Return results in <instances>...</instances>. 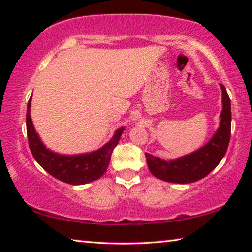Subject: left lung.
Instances as JSON below:
<instances>
[{
  "label": "left lung",
  "mask_w": 252,
  "mask_h": 252,
  "mask_svg": "<svg viewBox=\"0 0 252 252\" xmlns=\"http://www.w3.org/2000/svg\"><path fill=\"white\" fill-rule=\"evenodd\" d=\"M221 89L223 109L220 127L213 138L198 151L174 161H163L146 153L149 169L153 176L168 182L191 183L208 176L220 163L227 152L231 134V102L224 85L221 84Z\"/></svg>",
  "instance_id": "8db88e82"
}]
</instances>
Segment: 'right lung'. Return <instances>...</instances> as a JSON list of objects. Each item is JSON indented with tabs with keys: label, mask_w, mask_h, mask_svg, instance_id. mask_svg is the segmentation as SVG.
I'll return each instance as SVG.
<instances>
[{
	"label": "right lung",
	"mask_w": 252,
	"mask_h": 252,
	"mask_svg": "<svg viewBox=\"0 0 252 252\" xmlns=\"http://www.w3.org/2000/svg\"><path fill=\"white\" fill-rule=\"evenodd\" d=\"M32 96V95H31ZM31 97L27 110V134L29 147L34 159L51 176L70 185H84L99 179L108 168L113 149L120 140L123 127L117 130L113 138L100 150L80 156H61L46 149L34 130L30 116Z\"/></svg>",
	"instance_id": "right-lung-1"
}]
</instances>
